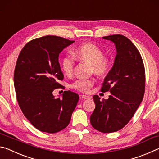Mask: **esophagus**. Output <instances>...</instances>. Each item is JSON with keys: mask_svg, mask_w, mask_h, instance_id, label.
Listing matches in <instances>:
<instances>
[{"mask_svg": "<svg viewBox=\"0 0 159 159\" xmlns=\"http://www.w3.org/2000/svg\"><path fill=\"white\" fill-rule=\"evenodd\" d=\"M81 98L83 99H90L92 98V97L90 96V95H81Z\"/></svg>", "mask_w": 159, "mask_h": 159, "instance_id": "34e87169", "label": "esophagus"}]
</instances>
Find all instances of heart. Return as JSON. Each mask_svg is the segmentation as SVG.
<instances>
[{"label":"heart","instance_id":"b5f03b06","mask_svg":"<svg viewBox=\"0 0 159 159\" xmlns=\"http://www.w3.org/2000/svg\"><path fill=\"white\" fill-rule=\"evenodd\" d=\"M103 52L97 45L90 43L80 45L72 55L76 60L85 61L91 65V71L98 76H105L111 68V61L108 57L103 56ZM74 59L70 55L66 56L61 61V69L67 76L73 73ZM94 84L92 79H79L71 83V88L81 93H88Z\"/></svg>","mask_w":159,"mask_h":159}]
</instances>
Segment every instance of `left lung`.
<instances>
[{
  "label": "left lung",
  "mask_w": 159,
  "mask_h": 159,
  "mask_svg": "<svg viewBox=\"0 0 159 159\" xmlns=\"http://www.w3.org/2000/svg\"><path fill=\"white\" fill-rule=\"evenodd\" d=\"M114 43L116 56L101 91H109V99L94 95L95 109L90 123L95 130L111 133L122 129L133 116L143 99L145 70L142 56L130 39L120 34L103 37Z\"/></svg>",
  "instance_id": "1"
}]
</instances>
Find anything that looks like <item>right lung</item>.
I'll use <instances>...</instances> for the list:
<instances>
[{"label":"right lung","mask_w":159,"mask_h":159,"mask_svg":"<svg viewBox=\"0 0 159 159\" xmlns=\"http://www.w3.org/2000/svg\"><path fill=\"white\" fill-rule=\"evenodd\" d=\"M62 37L45 36L27 43L19 55L14 72L16 96L21 111L40 131L55 133L65 128L71 120L79 96L64 91L56 99L54 90L63 86L58 61L64 48L73 43Z\"/></svg>","instance_id":"right-lung-1"}]
</instances>
